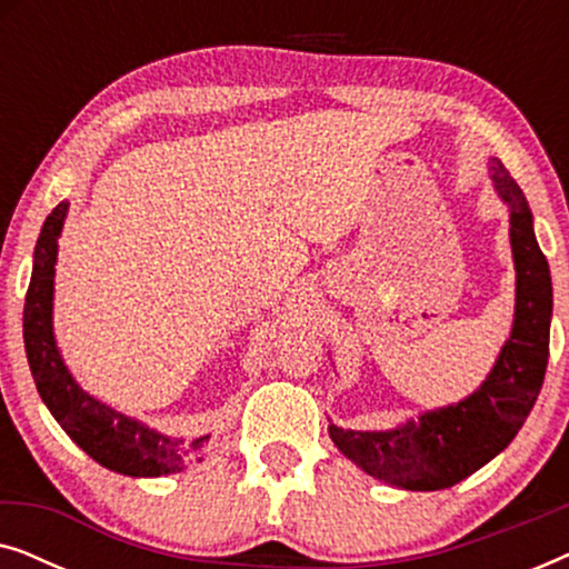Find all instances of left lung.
Wrapping results in <instances>:
<instances>
[{"label": "left lung", "mask_w": 569, "mask_h": 569, "mask_svg": "<svg viewBox=\"0 0 569 569\" xmlns=\"http://www.w3.org/2000/svg\"><path fill=\"white\" fill-rule=\"evenodd\" d=\"M492 181L510 209L516 259V321L492 372L469 399L427 411L419 422L388 432H355L331 425L329 435L349 461L388 485L432 492L453 487L510 446L541 391L549 362L551 277L533 236L520 186L492 160Z\"/></svg>", "instance_id": "obj_1"}]
</instances>
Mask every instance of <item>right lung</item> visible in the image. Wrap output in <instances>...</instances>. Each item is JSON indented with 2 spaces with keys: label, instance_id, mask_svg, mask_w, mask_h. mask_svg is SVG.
<instances>
[{
  "label": "right lung",
  "instance_id": "add662e5",
  "mask_svg": "<svg viewBox=\"0 0 569 569\" xmlns=\"http://www.w3.org/2000/svg\"><path fill=\"white\" fill-rule=\"evenodd\" d=\"M67 207V201H61L46 217L36 243L33 274H30L26 295V310H22V337H26V352L38 393L69 438L106 469L127 473V477H162V473L181 471L186 463L201 461V448L207 446L209 435L189 442L170 440L137 419L123 417L92 399L74 383L61 362L57 341H53L51 300L57 240Z\"/></svg>",
  "mask_w": 569,
  "mask_h": 569
}]
</instances>
